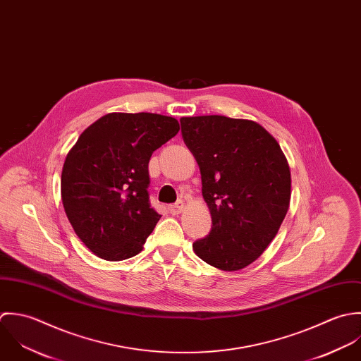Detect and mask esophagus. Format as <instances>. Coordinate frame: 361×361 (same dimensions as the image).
Returning <instances> with one entry per match:
<instances>
[{
	"mask_svg": "<svg viewBox=\"0 0 361 361\" xmlns=\"http://www.w3.org/2000/svg\"><path fill=\"white\" fill-rule=\"evenodd\" d=\"M184 202L183 201H177L176 204H173V205H170L169 207V211H170V214H173V215H178V214H181L183 211H184Z\"/></svg>",
	"mask_w": 361,
	"mask_h": 361,
	"instance_id": "obj_1",
	"label": "esophagus"
}]
</instances>
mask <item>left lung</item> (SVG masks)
<instances>
[{"mask_svg": "<svg viewBox=\"0 0 361 361\" xmlns=\"http://www.w3.org/2000/svg\"><path fill=\"white\" fill-rule=\"evenodd\" d=\"M180 123L184 144L200 166L212 216L209 234L192 248L221 271L243 269L267 250L288 214V160L255 121L200 116Z\"/></svg>", "mask_w": 361, "mask_h": 361, "instance_id": "1", "label": "left lung"}]
</instances>
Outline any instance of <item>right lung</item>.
<instances>
[{
	"label": "right lung",
	"mask_w": 361,
	"mask_h": 361,
	"mask_svg": "<svg viewBox=\"0 0 361 361\" xmlns=\"http://www.w3.org/2000/svg\"><path fill=\"white\" fill-rule=\"evenodd\" d=\"M180 130L173 117L110 113L87 127L68 152L61 198L80 241L106 261L140 254L160 215L150 207L152 153Z\"/></svg>",
	"instance_id": "right-lung-1"
}]
</instances>
